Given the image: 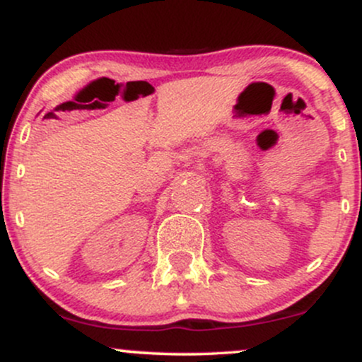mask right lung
<instances>
[{
  "label": "right lung",
  "mask_w": 362,
  "mask_h": 362,
  "mask_svg": "<svg viewBox=\"0 0 362 362\" xmlns=\"http://www.w3.org/2000/svg\"><path fill=\"white\" fill-rule=\"evenodd\" d=\"M59 107H61V105H59ZM59 107H56V109H54V110H57V109H59ZM49 115H52V112H49L47 115H44V119H45V117H49Z\"/></svg>",
  "instance_id": "right-lung-1"
}]
</instances>
